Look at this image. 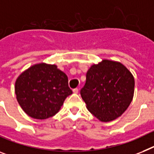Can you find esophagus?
<instances>
[{"label":"esophagus","mask_w":154,"mask_h":154,"mask_svg":"<svg viewBox=\"0 0 154 154\" xmlns=\"http://www.w3.org/2000/svg\"><path fill=\"white\" fill-rule=\"evenodd\" d=\"M73 93H75V94H77L78 93V91H79V90H78V88H74L73 90Z\"/></svg>","instance_id":"esophagus-1"}]
</instances>
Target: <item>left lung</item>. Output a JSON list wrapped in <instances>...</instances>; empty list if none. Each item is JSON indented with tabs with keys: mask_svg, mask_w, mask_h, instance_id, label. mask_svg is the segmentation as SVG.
Returning <instances> with one entry per match:
<instances>
[{
	"mask_svg": "<svg viewBox=\"0 0 154 154\" xmlns=\"http://www.w3.org/2000/svg\"><path fill=\"white\" fill-rule=\"evenodd\" d=\"M134 88V77L122 63L104 59L89 68L81 95L90 113L100 121L109 122L128 109Z\"/></svg>",
	"mask_w": 154,
	"mask_h": 154,
	"instance_id": "obj_1",
	"label": "left lung"
}]
</instances>
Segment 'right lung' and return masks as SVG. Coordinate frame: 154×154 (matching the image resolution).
Wrapping results in <instances>:
<instances>
[{
    "instance_id": "obj_1",
    "label": "right lung",
    "mask_w": 154,
    "mask_h": 154,
    "mask_svg": "<svg viewBox=\"0 0 154 154\" xmlns=\"http://www.w3.org/2000/svg\"><path fill=\"white\" fill-rule=\"evenodd\" d=\"M16 99L28 116L45 120L58 113L73 91L68 77L56 65L38 63L19 75L15 85Z\"/></svg>"
}]
</instances>
